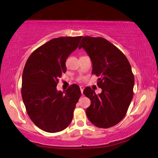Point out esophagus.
<instances>
[{
    "instance_id": "esophagus-1",
    "label": "esophagus",
    "mask_w": 158,
    "mask_h": 158,
    "mask_svg": "<svg viewBox=\"0 0 158 158\" xmlns=\"http://www.w3.org/2000/svg\"><path fill=\"white\" fill-rule=\"evenodd\" d=\"M84 89V86H80V90H81V94H83Z\"/></svg>"
}]
</instances>
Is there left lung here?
<instances>
[{"mask_svg": "<svg viewBox=\"0 0 158 158\" xmlns=\"http://www.w3.org/2000/svg\"><path fill=\"white\" fill-rule=\"evenodd\" d=\"M83 48L92 62V74L98 79L102 92L96 94L86 87L83 94L91 100L86 113L99 128H109L124 118L133 98L134 77L129 62L121 51L102 37L84 36Z\"/></svg>", "mask_w": 158, "mask_h": 158, "instance_id": "obj_1", "label": "left lung"}]
</instances>
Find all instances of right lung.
<instances>
[{
  "label": "right lung",
  "instance_id": "add662e5",
  "mask_svg": "<svg viewBox=\"0 0 158 158\" xmlns=\"http://www.w3.org/2000/svg\"><path fill=\"white\" fill-rule=\"evenodd\" d=\"M82 36L52 39L32 52L22 74V96L31 121L44 131L66 129L73 118L81 96L78 85L65 91L57 90L58 79L65 73L66 60L79 46Z\"/></svg>",
  "mask_w": 158,
  "mask_h": 158
}]
</instances>
